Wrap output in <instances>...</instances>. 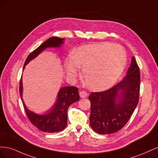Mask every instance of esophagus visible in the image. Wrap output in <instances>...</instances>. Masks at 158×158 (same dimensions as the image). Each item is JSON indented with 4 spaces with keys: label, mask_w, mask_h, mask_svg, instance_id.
Returning <instances> with one entry per match:
<instances>
[{
    "label": "esophagus",
    "mask_w": 158,
    "mask_h": 158,
    "mask_svg": "<svg viewBox=\"0 0 158 158\" xmlns=\"http://www.w3.org/2000/svg\"><path fill=\"white\" fill-rule=\"evenodd\" d=\"M80 96L81 98H85L88 96V93L84 92V91H82V92H80Z\"/></svg>",
    "instance_id": "1"
}]
</instances>
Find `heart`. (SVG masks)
Instances as JSON below:
<instances>
[{
    "mask_svg": "<svg viewBox=\"0 0 158 158\" xmlns=\"http://www.w3.org/2000/svg\"><path fill=\"white\" fill-rule=\"evenodd\" d=\"M127 64L126 52L123 47L109 43L80 47L64 60L66 73L73 78L82 68V77L88 87L103 91L114 84Z\"/></svg>",
    "mask_w": 158,
    "mask_h": 158,
    "instance_id": "heart-1",
    "label": "heart"
}]
</instances>
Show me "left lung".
I'll list each match as a JSON object with an SVG mask.
<instances>
[{
    "label": "left lung",
    "mask_w": 158,
    "mask_h": 158,
    "mask_svg": "<svg viewBox=\"0 0 158 158\" xmlns=\"http://www.w3.org/2000/svg\"><path fill=\"white\" fill-rule=\"evenodd\" d=\"M140 73L135 57L123 80L102 92L89 95V124L100 135H111L124 127L136 107L139 99Z\"/></svg>",
    "instance_id": "obj_1"
}]
</instances>
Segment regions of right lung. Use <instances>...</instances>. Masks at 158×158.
<instances>
[{"label":"right lung","mask_w":158,"mask_h":158,"mask_svg":"<svg viewBox=\"0 0 158 158\" xmlns=\"http://www.w3.org/2000/svg\"><path fill=\"white\" fill-rule=\"evenodd\" d=\"M64 38L52 37L37 47L28 55L23 66V71L26 66L31 60L34 59L47 48H59L64 44ZM23 84L22 77L20 82V94L23 107L30 122L39 130L49 133L58 132L63 131L67 125V111L71 104L78 102L80 99L78 88L74 86L60 88L56 96V100L51 108L46 113L40 114L30 111L23 102L22 98Z\"/></svg>","instance_id":"add662e5"}]
</instances>
